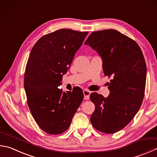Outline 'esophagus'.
<instances>
[{
    "label": "esophagus",
    "instance_id": "34e87169",
    "mask_svg": "<svg viewBox=\"0 0 157 157\" xmlns=\"http://www.w3.org/2000/svg\"><path fill=\"white\" fill-rule=\"evenodd\" d=\"M84 95V99H88L90 98V91L88 90H84L83 91Z\"/></svg>",
    "mask_w": 157,
    "mask_h": 157
}]
</instances>
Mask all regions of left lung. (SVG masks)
Listing matches in <instances>:
<instances>
[{
    "mask_svg": "<svg viewBox=\"0 0 157 157\" xmlns=\"http://www.w3.org/2000/svg\"><path fill=\"white\" fill-rule=\"evenodd\" d=\"M84 44L99 54L104 75L111 78L108 97L90 94L95 106L90 122L101 132L115 133L132 121L143 102L146 82L144 56L134 40L115 29L91 33Z\"/></svg>",
    "mask_w": 157,
    "mask_h": 157,
    "instance_id": "1",
    "label": "left lung"
}]
</instances>
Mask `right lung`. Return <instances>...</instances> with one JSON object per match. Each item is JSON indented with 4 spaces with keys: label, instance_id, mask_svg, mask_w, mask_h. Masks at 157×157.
<instances>
[{
    "label": "right lung",
    "instance_id": "1",
    "mask_svg": "<svg viewBox=\"0 0 157 157\" xmlns=\"http://www.w3.org/2000/svg\"><path fill=\"white\" fill-rule=\"evenodd\" d=\"M87 34L59 29L41 37L31 49L24 75L27 104L38 126L49 135L68 130L83 101L82 90L63 93L58 86Z\"/></svg>",
    "mask_w": 157,
    "mask_h": 157
}]
</instances>
